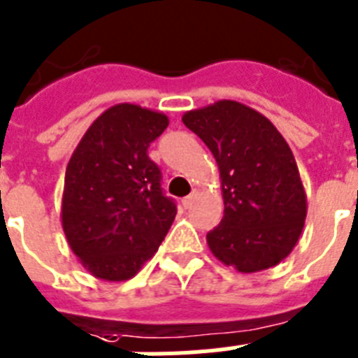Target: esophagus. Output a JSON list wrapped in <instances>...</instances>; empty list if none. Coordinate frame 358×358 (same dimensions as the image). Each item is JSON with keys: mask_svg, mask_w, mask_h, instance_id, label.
Listing matches in <instances>:
<instances>
[{"mask_svg": "<svg viewBox=\"0 0 358 358\" xmlns=\"http://www.w3.org/2000/svg\"><path fill=\"white\" fill-rule=\"evenodd\" d=\"M197 196H199V194H197V190H192L190 196H186L185 199H182V206H185V208L192 206V203H194V201L197 199Z\"/></svg>", "mask_w": 358, "mask_h": 358, "instance_id": "esophagus-1", "label": "esophagus"}]
</instances>
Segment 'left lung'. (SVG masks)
Returning <instances> with one entry per match:
<instances>
[{"label": "left lung", "instance_id": "8db88e82", "mask_svg": "<svg viewBox=\"0 0 358 358\" xmlns=\"http://www.w3.org/2000/svg\"><path fill=\"white\" fill-rule=\"evenodd\" d=\"M220 168L225 212L206 234L208 249L238 273H259L285 259L302 236L307 197L291 148L264 115L217 100L182 115Z\"/></svg>", "mask_w": 358, "mask_h": 358}]
</instances>
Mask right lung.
Here are the masks:
<instances>
[{"mask_svg":"<svg viewBox=\"0 0 358 358\" xmlns=\"http://www.w3.org/2000/svg\"><path fill=\"white\" fill-rule=\"evenodd\" d=\"M161 111L117 104L91 124L71 155L62 196V229L94 278H133L176 220L148 146L168 126Z\"/></svg>","mask_w":358,"mask_h":358,"instance_id":"add662e5","label":"right lung"}]
</instances>
